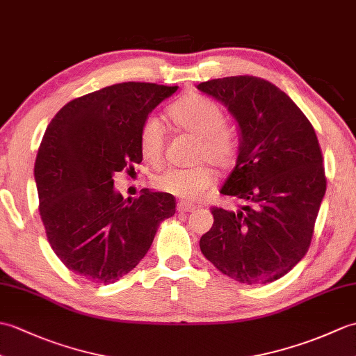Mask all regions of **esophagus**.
<instances>
[{
	"label": "esophagus",
	"instance_id": "1",
	"mask_svg": "<svg viewBox=\"0 0 356 356\" xmlns=\"http://www.w3.org/2000/svg\"><path fill=\"white\" fill-rule=\"evenodd\" d=\"M195 208V205H193V203H190V202H179L177 203V211L179 213H191V211H194Z\"/></svg>",
	"mask_w": 356,
	"mask_h": 356
}]
</instances>
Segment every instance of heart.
<instances>
[{"mask_svg": "<svg viewBox=\"0 0 356 356\" xmlns=\"http://www.w3.org/2000/svg\"><path fill=\"white\" fill-rule=\"evenodd\" d=\"M168 116L177 130L191 133L197 138L195 161H208L217 168H229L238 153V134L226 124L223 108L207 96L186 95L174 102ZM165 143L163 125L156 115L142 120L139 130V149L143 161L157 163L162 159ZM216 182V172L208 163L190 168H165L153 177V185L163 193L185 200L202 197Z\"/></svg>", "mask_w": 356, "mask_h": 356, "instance_id": "obj_1", "label": "heart"}]
</instances>
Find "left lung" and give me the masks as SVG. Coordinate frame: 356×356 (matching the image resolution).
<instances>
[{
    "label": "left lung",
    "instance_id": "obj_1",
    "mask_svg": "<svg viewBox=\"0 0 356 356\" xmlns=\"http://www.w3.org/2000/svg\"><path fill=\"white\" fill-rule=\"evenodd\" d=\"M197 88L223 102L238 122L237 162L220 193L243 203L237 211L211 208L214 225L200 249L238 283H270L311 246L327 185L318 139L305 113L266 79L245 74Z\"/></svg>",
    "mask_w": 356,
    "mask_h": 356
}]
</instances>
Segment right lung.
<instances>
[{
	"mask_svg": "<svg viewBox=\"0 0 356 356\" xmlns=\"http://www.w3.org/2000/svg\"><path fill=\"white\" fill-rule=\"evenodd\" d=\"M176 86L122 82L65 104L44 133L35 162L40 216L49 243L73 274L110 284L136 268L161 222L176 213L168 193L127 200L115 172L142 162L139 130Z\"/></svg>",
	"mask_w": 356,
	"mask_h": 356,
	"instance_id": "1",
	"label": "right lung"
}]
</instances>
